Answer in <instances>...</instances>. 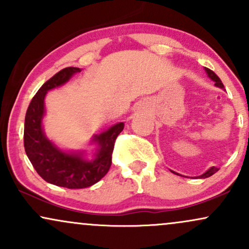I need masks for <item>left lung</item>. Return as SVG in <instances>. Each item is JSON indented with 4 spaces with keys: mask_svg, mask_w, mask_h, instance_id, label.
<instances>
[{
    "mask_svg": "<svg viewBox=\"0 0 249 249\" xmlns=\"http://www.w3.org/2000/svg\"><path fill=\"white\" fill-rule=\"evenodd\" d=\"M205 70H206V72H207V75H208V77H210L211 79H212V81L214 82V85H215V87H218V88H221V89H224V84H222V82H221V79L219 78L218 76L215 75V72H213L212 70H210V69H207V68H205ZM219 171V168L218 167H211L210 170L208 171H206V172H205L204 174H201V176L199 177V178H208V177H211V176H213L214 173L215 172H218ZM173 173H176V172H173ZM179 176V174H178Z\"/></svg>",
    "mask_w": 249,
    "mask_h": 249,
    "instance_id": "left-lung-1",
    "label": "left lung"
}]
</instances>
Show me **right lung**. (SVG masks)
Returning a JSON list of instances; mask_svg holds the SVG:
<instances>
[{"mask_svg":"<svg viewBox=\"0 0 249 249\" xmlns=\"http://www.w3.org/2000/svg\"><path fill=\"white\" fill-rule=\"evenodd\" d=\"M79 68H65L39 88L31 99L24 121V150L36 172L45 181L67 188H85L98 182L112 162V152L124 123H118L107 131L93 137L97 151L92 160L83 158V153H68L59 150L45 137L42 127L44 116V98L51 89L67 83L79 72Z\"/></svg>","mask_w":249,"mask_h":249,"instance_id":"obj_1","label":"right lung"}]
</instances>
